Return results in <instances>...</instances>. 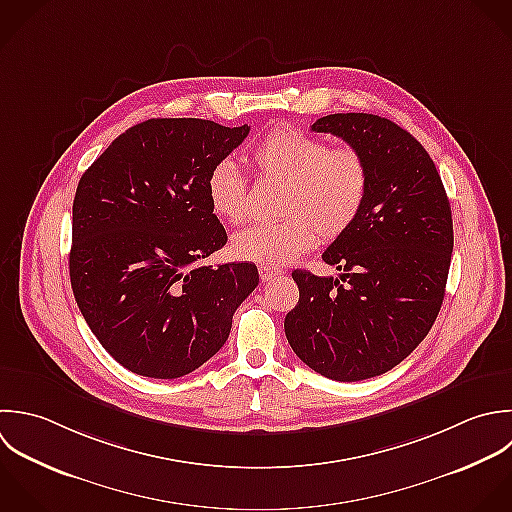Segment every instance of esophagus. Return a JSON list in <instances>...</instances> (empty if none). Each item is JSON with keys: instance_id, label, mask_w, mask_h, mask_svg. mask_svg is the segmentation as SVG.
Masks as SVG:
<instances>
[{"instance_id": "1", "label": "esophagus", "mask_w": 512, "mask_h": 512, "mask_svg": "<svg viewBox=\"0 0 512 512\" xmlns=\"http://www.w3.org/2000/svg\"><path fill=\"white\" fill-rule=\"evenodd\" d=\"M279 275H283V269H279V267H273V265H261L259 267V277H261L263 283L271 281V279H275Z\"/></svg>"}]
</instances>
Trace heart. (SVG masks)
Returning <instances> with one entry per match:
<instances>
[{"instance_id": "b5f03b06", "label": "heart", "mask_w": 512, "mask_h": 512, "mask_svg": "<svg viewBox=\"0 0 512 512\" xmlns=\"http://www.w3.org/2000/svg\"><path fill=\"white\" fill-rule=\"evenodd\" d=\"M251 163L263 179L283 183L279 213L285 217L237 233L231 253L241 261L285 265L319 237L335 241L345 235L365 209L371 175L365 155L353 145L329 147L321 137L277 127L253 147ZM207 199L211 211L231 225L249 219L247 181L229 159L209 171Z\"/></svg>"}]
</instances>
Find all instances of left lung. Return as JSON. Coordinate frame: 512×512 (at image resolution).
I'll return each instance as SVG.
<instances>
[{"label": "left lung", "mask_w": 512, "mask_h": 512, "mask_svg": "<svg viewBox=\"0 0 512 512\" xmlns=\"http://www.w3.org/2000/svg\"><path fill=\"white\" fill-rule=\"evenodd\" d=\"M311 129L357 147L371 185L355 225L323 253L341 275L293 271L299 303L285 335L319 375L363 381L397 367L431 331L451 267V205L425 147L391 119L333 113Z\"/></svg>", "instance_id": "left-lung-1"}]
</instances>
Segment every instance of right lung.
Returning a JSON list of instances; mask_svg holds the SVG:
<instances>
[{"label": "right lung", "instance_id": "add662e5", "mask_svg": "<svg viewBox=\"0 0 512 512\" xmlns=\"http://www.w3.org/2000/svg\"><path fill=\"white\" fill-rule=\"evenodd\" d=\"M247 135L249 125L147 119L79 179L71 289L91 333L131 373L177 379L199 369L259 285L253 263L197 265L227 243L207 175Z\"/></svg>", "mask_w": 512, "mask_h": 512}]
</instances>
